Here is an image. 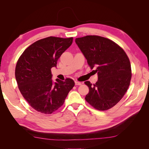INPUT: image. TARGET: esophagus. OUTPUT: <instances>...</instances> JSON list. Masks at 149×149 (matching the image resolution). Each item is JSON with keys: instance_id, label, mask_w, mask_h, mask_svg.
Listing matches in <instances>:
<instances>
[{"instance_id": "esophagus-1", "label": "esophagus", "mask_w": 149, "mask_h": 149, "mask_svg": "<svg viewBox=\"0 0 149 149\" xmlns=\"http://www.w3.org/2000/svg\"><path fill=\"white\" fill-rule=\"evenodd\" d=\"M74 83H75V85H76V86H79V85H81V82H79V81H74Z\"/></svg>"}]
</instances>
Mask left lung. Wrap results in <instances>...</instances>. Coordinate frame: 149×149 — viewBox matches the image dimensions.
Wrapping results in <instances>:
<instances>
[{
	"label": "left lung",
	"mask_w": 149,
	"mask_h": 149,
	"mask_svg": "<svg viewBox=\"0 0 149 149\" xmlns=\"http://www.w3.org/2000/svg\"><path fill=\"white\" fill-rule=\"evenodd\" d=\"M75 42L98 76L93 85L84 82L89 90L86 101L97 110L110 109L120 101L129 86L132 74L127 55L115 42L100 36L77 38Z\"/></svg>",
	"instance_id": "obj_1"
}]
</instances>
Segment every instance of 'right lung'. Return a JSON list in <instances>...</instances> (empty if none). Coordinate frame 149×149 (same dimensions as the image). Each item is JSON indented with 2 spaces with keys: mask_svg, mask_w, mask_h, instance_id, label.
<instances>
[{
  "mask_svg": "<svg viewBox=\"0 0 149 149\" xmlns=\"http://www.w3.org/2000/svg\"><path fill=\"white\" fill-rule=\"evenodd\" d=\"M73 42V38L49 37L31 44L22 54L15 67L19 90L30 106L49 114L63 104L74 86L73 79H52L51 69Z\"/></svg>",
  "mask_w": 149,
  "mask_h": 149,
  "instance_id": "obj_1",
  "label": "right lung"
}]
</instances>
